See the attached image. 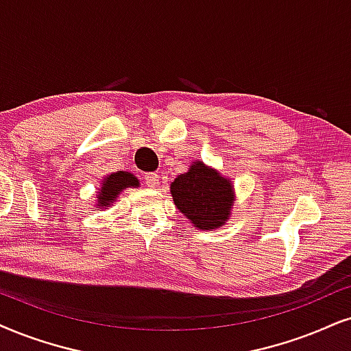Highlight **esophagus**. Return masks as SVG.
Instances as JSON below:
<instances>
[{"instance_id":"esophagus-1","label":"esophagus","mask_w":351,"mask_h":351,"mask_svg":"<svg viewBox=\"0 0 351 351\" xmlns=\"http://www.w3.org/2000/svg\"><path fill=\"white\" fill-rule=\"evenodd\" d=\"M144 181L149 188H157L158 186V175L157 173H145Z\"/></svg>"}]
</instances>
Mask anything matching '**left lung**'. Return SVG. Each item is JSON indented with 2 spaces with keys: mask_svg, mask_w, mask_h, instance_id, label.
<instances>
[{
  "mask_svg": "<svg viewBox=\"0 0 351 351\" xmlns=\"http://www.w3.org/2000/svg\"><path fill=\"white\" fill-rule=\"evenodd\" d=\"M170 193L178 210L199 230L223 227L232 214V181L202 162H193L188 171L176 176Z\"/></svg>",
  "mask_w": 351,
  "mask_h": 351,
  "instance_id": "8db88e82",
  "label": "left lung"
}]
</instances>
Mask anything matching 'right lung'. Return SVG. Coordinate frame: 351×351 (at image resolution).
Listing matches in <instances>:
<instances>
[{
	"instance_id": "right-lung-1",
	"label": "right lung",
	"mask_w": 351,
	"mask_h": 351,
	"mask_svg": "<svg viewBox=\"0 0 351 351\" xmlns=\"http://www.w3.org/2000/svg\"><path fill=\"white\" fill-rule=\"evenodd\" d=\"M126 188H139V180L130 171H117L101 181V188L97 194V208H106L117 201L118 194Z\"/></svg>"
}]
</instances>
